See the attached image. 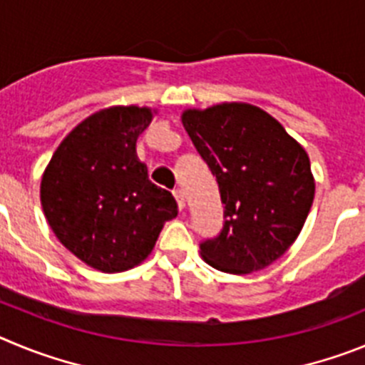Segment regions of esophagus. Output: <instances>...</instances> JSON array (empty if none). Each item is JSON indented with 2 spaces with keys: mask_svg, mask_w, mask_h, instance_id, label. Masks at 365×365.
Listing matches in <instances>:
<instances>
[{
  "mask_svg": "<svg viewBox=\"0 0 365 365\" xmlns=\"http://www.w3.org/2000/svg\"><path fill=\"white\" fill-rule=\"evenodd\" d=\"M173 195H175L176 203H178V209H180V211H183V209H185V196H183L182 189H176Z\"/></svg>",
  "mask_w": 365,
  "mask_h": 365,
  "instance_id": "34e87169",
  "label": "esophagus"
}]
</instances>
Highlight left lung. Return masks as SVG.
<instances>
[{"label":"left lung","mask_w":365,"mask_h":365,"mask_svg":"<svg viewBox=\"0 0 365 365\" xmlns=\"http://www.w3.org/2000/svg\"><path fill=\"white\" fill-rule=\"evenodd\" d=\"M182 123L218 180L223 229L200 245L211 267L249 274L278 260L300 235L314 198L309 156L256 105L185 109Z\"/></svg>","instance_id":"8db88e82"}]
</instances>
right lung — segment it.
I'll list each match as a JSON object with an SVG mask.
<instances>
[{"label": "right lung", "mask_w": 365, "mask_h": 365, "mask_svg": "<svg viewBox=\"0 0 365 365\" xmlns=\"http://www.w3.org/2000/svg\"><path fill=\"white\" fill-rule=\"evenodd\" d=\"M156 110L114 105L78 123L45 167L39 198L61 244L88 267L129 271L153 252L163 223L176 218L169 190L138 160V136Z\"/></svg>", "instance_id": "obj_1"}]
</instances>
